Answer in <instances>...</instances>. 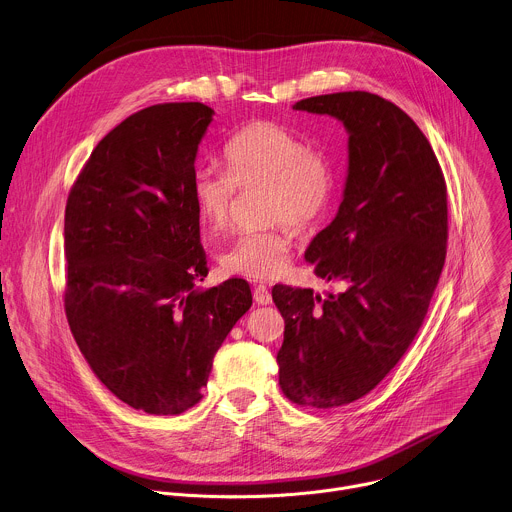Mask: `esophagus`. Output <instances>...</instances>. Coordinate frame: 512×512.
I'll return each mask as SVG.
<instances>
[{"mask_svg":"<svg viewBox=\"0 0 512 512\" xmlns=\"http://www.w3.org/2000/svg\"><path fill=\"white\" fill-rule=\"evenodd\" d=\"M253 297H255V301H257L259 305H269V303L273 301V297H271L267 285H257V287L253 289Z\"/></svg>","mask_w":512,"mask_h":512,"instance_id":"34e87169","label":"esophagus"}]
</instances>
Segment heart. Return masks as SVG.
Returning a JSON list of instances; mask_svg holds the SVG:
<instances>
[{"label":"heart","mask_w":512,"mask_h":512,"mask_svg":"<svg viewBox=\"0 0 512 512\" xmlns=\"http://www.w3.org/2000/svg\"><path fill=\"white\" fill-rule=\"evenodd\" d=\"M225 170L199 168L191 179V197L211 231L231 227L241 191L265 189L267 229L243 233L221 255L227 273L253 281L281 277L289 267L291 231L315 229L335 201V173L325 152L307 146L289 128L255 120L239 128L223 146Z\"/></svg>","instance_id":"1"}]
</instances>
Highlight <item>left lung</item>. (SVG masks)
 <instances>
[{
    "label": "left lung",
    "instance_id": "1",
    "mask_svg": "<svg viewBox=\"0 0 512 512\" xmlns=\"http://www.w3.org/2000/svg\"><path fill=\"white\" fill-rule=\"evenodd\" d=\"M293 108L333 116L350 134L344 201L305 251L317 277L346 289L271 291L285 319L279 386L293 404L327 410L372 392L414 342L446 259V183L424 132L378 94Z\"/></svg>",
    "mask_w": 512,
    "mask_h": 512
}]
</instances>
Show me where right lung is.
Here are the masks:
<instances>
[{
  "mask_svg": "<svg viewBox=\"0 0 512 512\" xmlns=\"http://www.w3.org/2000/svg\"><path fill=\"white\" fill-rule=\"evenodd\" d=\"M215 110L148 106L92 150L66 203L64 307L96 378L124 404L175 416L203 398L213 358L249 311L245 279L207 277L191 179Z\"/></svg>",
  "mask_w": 512,
  "mask_h": 512,
  "instance_id": "add662e5",
  "label": "right lung"
}]
</instances>
